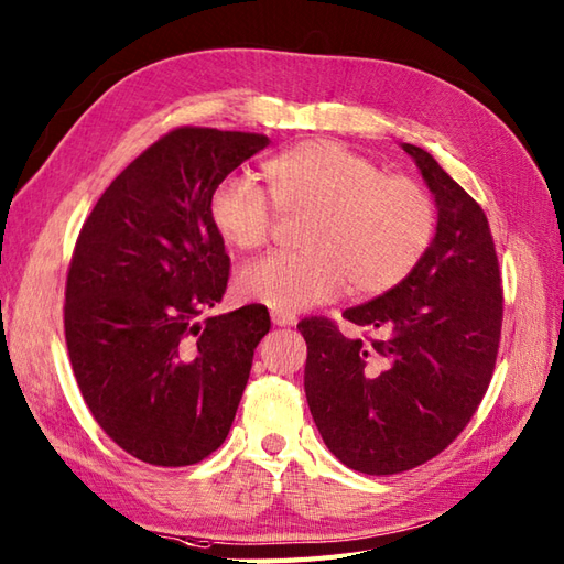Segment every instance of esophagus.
<instances>
[{
  "instance_id": "34e87169",
  "label": "esophagus",
  "mask_w": 564,
  "mask_h": 564,
  "mask_svg": "<svg viewBox=\"0 0 564 564\" xmlns=\"http://www.w3.org/2000/svg\"><path fill=\"white\" fill-rule=\"evenodd\" d=\"M272 323L274 325H294L296 316L294 314H282V311H272Z\"/></svg>"
}]
</instances>
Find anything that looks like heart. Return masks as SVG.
<instances>
[{
  "label": "heart",
  "instance_id": "1",
  "mask_svg": "<svg viewBox=\"0 0 564 564\" xmlns=\"http://www.w3.org/2000/svg\"><path fill=\"white\" fill-rule=\"evenodd\" d=\"M268 193L243 176L209 197V221L236 250L265 246L282 215H299L294 253H272L239 272V292L294 314L347 290L383 294L415 270L434 239L432 193L410 176H386L377 161L333 140H306L265 164Z\"/></svg>",
  "mask_w": 564,
  "mask_h": 564
}]
</instances>
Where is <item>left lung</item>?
<instances>
[{
    "label": "left lung",
    "mask_w": 564,
    "mask_h": 564,
    "mask_svg": "<svg viewBox=\"0 0 564 564\" xmlns=\"http://www.w3.org/2000/svg\"><path fill=\"white\" fill-rule=\"evenodd\" d=\"M440 219L403 282L343 318L381 337H345L311 316L304 391L325 446L347 468L393 475L440 456L482 403L502 337V272L482 207L415 144H403Z\"/></svg>",
    "instance_id": "8db88e82"
}]
</instances>
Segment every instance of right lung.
I'll return each mask as SVG.
<instances>
[{
    "label": "right lung",
    "instance_id": "obj_1",
    "mask_svg": "<svg viewBox=\"0 0 564 564\" xmlns=\"http://www.w3.org/2000/svg\"><path fill=\"white\" fill-rule=\"evenodd\" d=\"M270 140L176 128L98 197L74 243L65 340L84 403L130 456L178 468L227 440L268 308L203 318L231 260L209 221L215 187Z\"/></svg>",
    "mask_w": 564,
    "mask_h": 564
}]
</instances>
